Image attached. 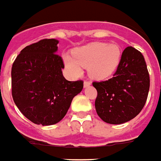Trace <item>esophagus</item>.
I'll return each mask as SVG.
<instances>
[{
	"label": "esophagus",
	"mask_w": 161,
	"mask_h": 161,
	"mask_svg": "<svg viewBox=\"0 0 161 161\" xmlns=\"http://www.w3.org/2000/svg\"><path fill=\"white\" fill-rule=\"evenodd\" d=\"M91 86V82L90 81H87V80H85L84 81V87L86 88V87H89Z\"/></svg>",
	"instance_id": "esophagus-1"
}]
</instances>
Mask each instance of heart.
<instances>
[{
  "instance_id": "heart-1",
  "label": "heart",
  "mask_w": 161,
  "mask_h": 161,
  "mask_svg": "<svg viewBox=\"0 0 161 161\" xmlns=\"http://www.w3.org/2000/svg\"><path fill=\"white\" fill-rule=\"evenodd\" d=\"M121 50L117 44L92 42L75 48L72 56L63 54L65 67L74 77L82 74V67L88 68V74L97 80L108 79L119 67Z\"/></svg>"
}]
</instances>
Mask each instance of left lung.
Instances as JSON below:
<instances>
[{"label":"left lung","mask_w":161,"mask_h":161,"mask_svg":"<svg viewBox=\"0 0 161 161\" xmlns=\"http://www.w3.org/2000/svg\"><path fill=\"white\" fill-rule=\"evenodd\" d=\"M92 85L97 91V114L103 121L119 125L132 119L143 108L149 90L142 54L132 47H126L113 78Z\"/></svg>","instance_id":"obj_1"}]
</instances>
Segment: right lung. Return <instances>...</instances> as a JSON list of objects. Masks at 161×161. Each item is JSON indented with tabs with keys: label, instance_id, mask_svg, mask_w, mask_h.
<instances>
[{
	"label": "right lung",
	"instance_id": "right-lung-1",
	"mask_svg": "<svg viewBox=\"0 0 161 161\" xmlns=\"http://www.w3.org/2000/svg\"><path fill=\"white\" fill-rule=\"evenodd\" d=\"M58 41L44 39L20 52L12 67V94L21 113L30 121L54 125L65 116L83 81L63 75L62 58L56 54Z\"/></svg>",
	"mask_w": 161,
	"mask_h": 161
}]
</instances>
